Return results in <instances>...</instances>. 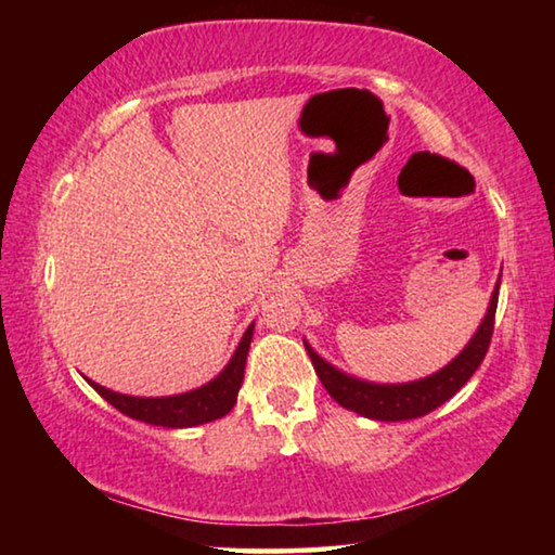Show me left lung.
I'll return each instance as SVG.
<instances>
[{"mask_svg": "<svg viewBox=\"0 0 555 555\" xmlns=\"http://www.w3.org/2000/svg\"><path fill=\"white\" fill-rule=\"evenodd\" d=\"M496 298H500V281H496L494 294L487 308V315L482 318L480 327L473 335V340L460 352L453 362L446 364L443 370L430 374L426 379L406 382V384H372L350 377L340 370H335L331 362H325L311 345L306 343L308 357H311L315 374L321 377L327 393L340 403V406L350 409L360 416H367L374 421H409L426 416L440 403H446L453 393L465 387V382L473 377L475 370L480 367L487 350H490V340L494 333V313H496Z\"/></svg>", "mask_w": 555, "mask_h": 555, "instance_id": "obj_1", "label": "left lung"}]
</instances>
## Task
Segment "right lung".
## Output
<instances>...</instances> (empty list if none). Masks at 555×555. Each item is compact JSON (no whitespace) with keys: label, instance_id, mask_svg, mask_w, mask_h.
Masks as SVG:
<instances>
[{"label":"right lung","instance_id":"right-lung-1","mask_svg":"<svg viewBox=\"0 0 555 555\" xmlns=\"http://www.w3.org/2000/svg\"><path fill=\"white\" fill-rule=\"evenodd\" d=\"M251 335H255V323L247 327L242 340L234 350L232 360L228 362L218 377L205 384L201 389L176 393V397H127V393H117L112 389L100 387L92 379L88 384L95 389L102 399L109 401L117 411L125 413L129 418L144 421L152 426L164 428H191L201 424H210L215 418L228 416L234 403H237V391L244 379V364H247V352Z\"/></svg>","mask_w":555,"mask_h":555}]
</instances>
